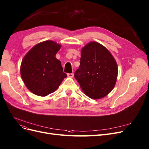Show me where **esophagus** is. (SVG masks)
<instances>
[{
    "label": "esophagus",
    "mask_w": 149,
    "mask_h": 149,
    "mask_svg": "<svg viewBox=\"0 0 149 149\" xmlns=\"http://www.w3.org/2000/svg\"><path fill=\"white\" fill-rule=\"evenodd\" d=\"M67 76H68V77H70V78H73L74 74H73V73H68V74H67Z\"/></svg>",
    "instance_id": "obj_1"
}]
</instances>
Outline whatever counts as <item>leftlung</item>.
Returning <instances> with one entry per match:
<instances>
[{
  "instance_id": "obj_1",
  "label": "left lung",
  "mask_w": 149,
  "mask_h": 149,
  "mask_svg": "<svg viewBox=\"0 0 149 149\" xmlns=\"http://www.w3.org/2000/svg\"><path fill=\"white\" fill-rule=\"evenodd\" d=\"M80 66L74 73L85 94L92 99L104 97L115 87L118 67L115 58L104 46L91 42L82 49Z\"/></svg>"
}]
</instances>
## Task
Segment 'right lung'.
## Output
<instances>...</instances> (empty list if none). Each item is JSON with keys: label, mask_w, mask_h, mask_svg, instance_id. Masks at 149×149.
<instances>
[{"label": "right lung", "mask_w": 149, "mask_h": 149, "mask_svg": "<svg viewBox=\"0 0 149 149\" xmlns=\"http://www.w3.org/2000/svg\"><path fill=\"white\" fill-rule=\"evenodd\" d=\"M58 44L47 40L36 45L23 58L20 72L24 83L33 94L46 96L57 89L67 77L55 55Z\"/></svg>", "instance_id": "right-lung-1"}]
</instances>
